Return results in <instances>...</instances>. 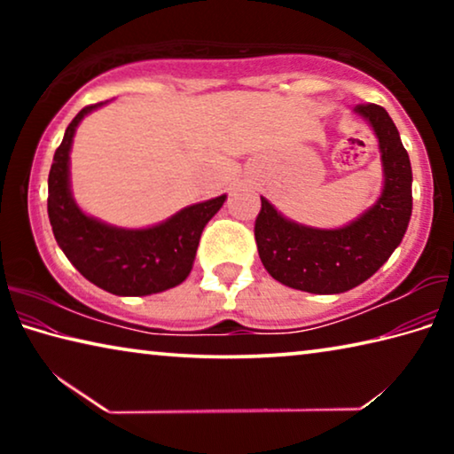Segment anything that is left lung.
Returning a JSON list of instances; mask_svg holds the SVG:
<instances>
[{
	"mask_svg": "<svg viewBox=\"0 0 454 454\" xmlns=\"http://www.w3.org/2000/svg\"><path fill=\"white\" fill-rule=\"evenodd\" d=\"M355 114L379 140L384 186L376 202L342 228H312L284 218L262 200L254 224L258 254L274 280L312 294H340L358 286L387 262L412 214L411 160L388 112L358 104Z\"/></svg>",
	"mask_w": 454,
	"mask_h": 454,
	"instance_id": "8db88e82",
	"label": "left lung"
}]
</instances>
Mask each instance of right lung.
Here are the masks:
<instances>
[{
	"mask_svg": "<svg viewBox=\"0 0 454 454\" xmlns=\"http://www.w3.org/2000/svg\"><path fill=\"white\" fill-rule=\"evenodd\" d=\"M106 102L86 106L67 126L53 153L48 178V216L56 242L78 272L98 288L118 296H148L188 278L204 226L226 194L192 204L162 224L118 228L80 210L70 190V150L83 116Z\"/></svg>",
	"mask_w": 454,
	"mask_h": 454,
	"instance_id": "right-lung-1",
	"label": "right lung"
}]
</instances>
